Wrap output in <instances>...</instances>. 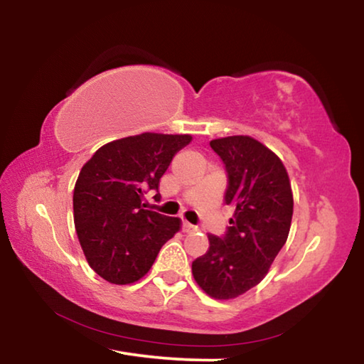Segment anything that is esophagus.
Instances as JSON below:
<instances>
[{"label": "esophagus", "mask_w": 364, "mask_h": 364, "mask_svg": "<svg viewBox=\"0 0 364 364\" xmlns=\"http://www.w3.org/2000/svg\"><path fill=\"white\" fill-rule=\"evenodd\" d=\"M181 228H183V231H184V232H193V231H196V230H197V226L188 223V221H183V223H181Z\"/></svg>", "instance_id": "1"}]
</instances>
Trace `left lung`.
<instances>
[{
	"instance_id": "obj_1",
	"label": "left lung",
	"mask_w": 364,
	"mask_h": 364,
	"mask_svg": "<svg viewBox=\"0 0 364 364\" xmlns=\"http://www.w3.org/2000/svg\"><path fill=\"white\" fill-rule=\"evenodd\" d=\"M225 164V204L234 207L223 236L208 234V250L193 262L197 284L213 299H234L255 287L284 247L294 199L284 165L250 136L210 141Z\"/></svg>"
}]
</instances>
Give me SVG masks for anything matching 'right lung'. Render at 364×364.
Instances as JSON below:
<instances>
[{
  "label": "right lung",
  "instance_id": "right-lung-1",
  "mask_svg": "<svg viewBox=\"0 0 364 364\" xmlns=\"http://www.w3.org/2000/svg\"><path fill=\"white\" fill-rule=\"evenodd\" d=\"M189 134L143 133L112 141L83 165L73 189V221L86 260L112 284L143 278L180 220L146 210L159 181ZM157 196V194H156Z\"/></svg>",
  "mask_w": 364,
  "mask_h": 364
}]
</instances>
